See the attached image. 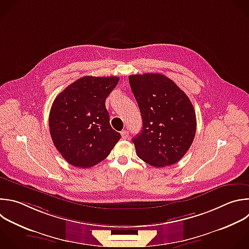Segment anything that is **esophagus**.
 I'll return each instance as SVG.
<instances>
[{"mask_svg":"<svg viewBox=\"0 0 249 249\" xmlns=\"http://www.w3.org/2000/svg\"><path fill=\"white\" fill-rule=\"evenodd\" d=\"M121 137H122V139H124V140L128 139V138H129V132H128L127 130L121 131Z\"/></svg>","mask_w":249,"mask_h":249,"instance_id":"34e87169","label":"esophagus"}]
</instances>
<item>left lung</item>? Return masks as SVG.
<instances>
[{
  "mask_svg": "<svg viewBox=\"0 0 249 249\" xmlns=\"http://www.w3.org/2000/svg\"><path fill=\"white\" fill-rule=\"evenodd\" d=\"M142 130L133 138L137 155L154 167L170 166L189 150L196 136V117L189 97L163 74L129 76Z\"/></svg>",
  "mask_w": 249,
  "mask_h": 249,
  "instance_id": "1",
  "label": "left lung"
}]
</instances>
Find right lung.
<instances>
[{"label":"right lung","instance_id":"add662e5","mask_svg":"<svg viewBox=\"0 0 249 249\" xmlns=\"http://www.w3.org/2000/svg\"><path fill=\"white\" fill-rule=\"evenodd\" d=\"M119 77H82L53 101L49 116L53 142L61 156L79 168L106 159L121 135L109 124L106 100Z\"/></svg>","mask_w":249,"mask_h":249}]
</instances>
